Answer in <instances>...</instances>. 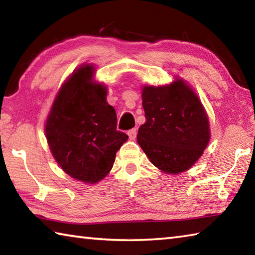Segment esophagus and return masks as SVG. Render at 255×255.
Here are the masks:
<instances>
[{"label": "esophagus", "mask_w": 255, "mask_h": 255, "mask_svg": "<svg viewBox=\"0 0 255 255\" xmlns=\"http://www.w3.org/2000/svg\"><path fill=\"white\" fill-rule=\"evenodd\" d=\"M128 136H129V139L130 140H133L137 136V129L136 128H132L130 129V130H128Z\"/></svg>", "instance_id": "obj_1"}]
</instances>
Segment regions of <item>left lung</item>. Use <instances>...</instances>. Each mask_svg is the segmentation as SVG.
Instances as JSON below:
<instances>
[{
	"label": "left lung",
	"instance_id": "obj_1",
	"mask_svg": "<svg viewBox=\"0 0 255 255\" xmlns=\"http://www.w3.org/2000/svg\"><path fill=\"white\" fill-rule=\"evenodd\" d=\"M146 123L137 141L157 168L179 174L192 167L210 141V124L201 100L183 80L142 88Z\"/></svg>",
	"mask_w": 255,
	"mask_h": 255
}]
</instances>
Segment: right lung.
<instances>
[{
    "label": "right lung",
    "mask_w": 255,
    "mask_h": 255,
    "mask_svg": "<svg viewBox=\"0 0 255 255\" xmlns=\"http://www.w3.org/2000/svg\"><path fill=\"white\" fill-rule=\"evenodd\" d=\"M90 64L78 69L64 82L45 123L50 150L71 177L95 184L110 172L116 152L128 136L117 130V115L107 88L92 81Z\"/></svg>",
    "instance_id": "add662e5"
}]
</instances>
